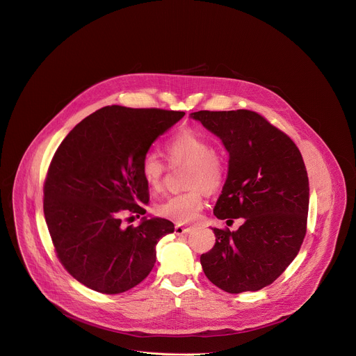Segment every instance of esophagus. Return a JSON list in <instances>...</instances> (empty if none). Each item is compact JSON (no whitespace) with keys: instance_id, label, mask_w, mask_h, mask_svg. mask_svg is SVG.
Listing matches in <instances>:
<instances>
[{"instance_id":"1","label":"esophagus","mask_w":356,"mask_h":356,"mask_svg":"<svg viewBox=\"0 0 356 356\" xmlns=\"http://www.w3.org/2000/svg\"><path fill=\"white\" fill-rule=\"evenodd\" d=\"M190 232H191V227H184V226H181V225H177V226L175 227L176 236H186V234H188Z\"/></svg>"}]
</instances>
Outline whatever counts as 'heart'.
I'll list each match as a JSON object with an SVG mask.
<instances>
[{
    "label": "heart",
    "instance_id": "obj_1",
    "mask_svg": "<svg viewBox=\"0 0 356 356\" xmlns=\"http://www.w3.org/2000/svg\"><path fill=\"white\" fill-rule=\"evenodd\" d=\"M166 154L172 162L187 163L184 186L188 188L165 198L156 205V212L176 223L195 220L205 193L218 191L226 179V163L215 152L212 143L201 133L184 129L166 143ZM165 165L158 154L147 152L141 161V175L149 188L158 191L162 187Z\"/></svg>",
    "mask_w": 356,
    "mask_h": 356
}]
</instances>
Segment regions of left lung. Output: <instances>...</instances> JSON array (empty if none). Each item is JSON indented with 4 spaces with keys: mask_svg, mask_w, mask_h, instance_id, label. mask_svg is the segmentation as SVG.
<instances>
[{
    "mask_svg": "<svg viewBox=\"0 0 356 356\" xmlns=\"http://www.w3.org/2000/svg\"><path fill=\"white\" fill-rule=\"evenodd\" d=\"M190 116L229 152L215 216L244 219L236 232L212 229L216 243L201 255L202 270L226 293L258 291L287 269L307 233L309 180L302 155L287 134L257 112L198 111Z\"/></svg>",
    "mask_w": 356,
    "mask_h": 356,
    "instance_id": "1",
    "label": "left lung"
}]
</instances>
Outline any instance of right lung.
I'll list each match as a JSON object with an SVG mask.
<instances>
[{
    "label": "right lung",
    "mask_w": 356,
    "mask_h": 356,
    "mask_svg": "<svg viewBox=\"0 0 356 356\" xmlns=\"http://www.w3.org/2000/svg\"><path fill=\"white\" fill-rule=\"evenodd\" d=\"M186 113L104 106L76 124L58 147L44 183V216L63 268L86 287L120 294L141 283L158 241L175 232L162 218L122 226L149 201L141 161Z\"/></svg>",
    "instance_id": "obj_1"
}]
</instances>
